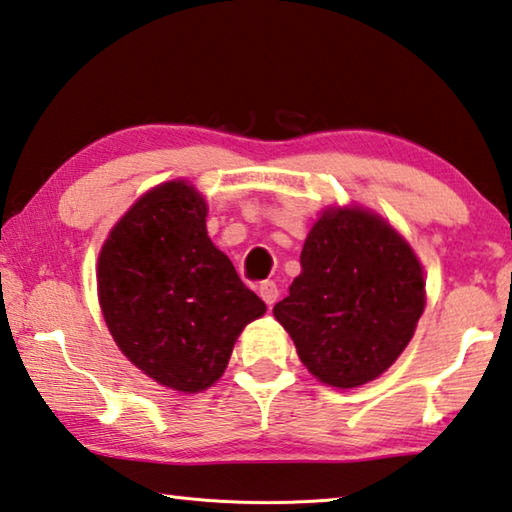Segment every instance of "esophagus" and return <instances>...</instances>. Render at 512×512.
<instances>
[{
  "label": "esophagus",
  "instance_id": "1",
  "mask_svg": "<svg viewBox=\"0 0 512 512\" xmlns=\"http://www.w3.org/2000/svg\"><path fill=\"white\" fill-rule=\"evenodd\" d=\"M259 297H262L268 306H273L277 302V297H280V288H277L273 280H266L259 284Z\"/></svg>",
  "mask_w": 512,
  "mask_h": 512
}]
</instances>
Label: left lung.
<instances>
[{"label":"left lung","mask_w":512,"mask_h":512,"mask_svg":"<svg viewBox=\"0 0 512 512\" xmlns=\"http://www.w3.org/2000/svg\"><path fill=\"white\" fill-rule=\"evenodd\" d=\"M300 262L302 273L273 309L297 356L333 387L378 378L412 340L425 306L412 248L371 212L327 210Z\"/></svg>","instance_id":"8db88e82"}]
</instances>
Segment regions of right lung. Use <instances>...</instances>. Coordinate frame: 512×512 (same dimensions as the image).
<instances>
[{"instance_id": "right-lung-1", "label": "right lung", "mask_w": 512, "mask_h": 512, "mask_svg": "<svg viewBox=\"0 0 512 512\" xmlns=\"http://www.w3.org/2000/svg\"><path fill=\"white\" fill-rule=\"evenodd\" d=\"M206 201L183 181L138 199L98 259L102 315L120 351L159 385L208 389L266 304L206 230Z\"/></svg>"}]
</instances>
